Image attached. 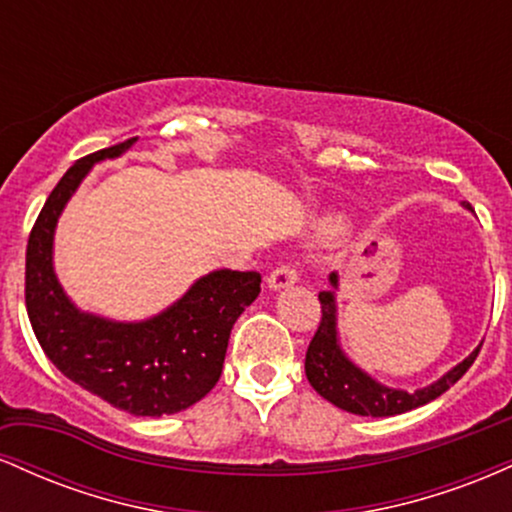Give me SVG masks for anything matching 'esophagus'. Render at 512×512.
I'll return each mask as SVG.
<instances>
[{
	"label": "esophagus",
	"instance_id": "esophagus-1",
	"mask_svg": "<svg viewBox=\"0 0 512 512\" xmlns=\"http://www.w3.org/2000/svg\"><path fill=\"white\" fill-rule=\"evenodd\" d=\"M298 281V272L289 264H281V267H276L272 274L267 276V289L269 291H281V289H289Z\"/></svg>",
	"mask_w": 512,
	"mask_h": 512
}]
</instances>
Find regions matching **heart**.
I'll use <instances>...</instances> for the list:
<instances>
[{
  "label": "heart",
  "instance_id": "obj_1",
  "mask_svg": "<svg viewBox=\"0 0 512 512\" xmlns=\"http://www.w3.org/2000/svg\"><path fill=\"white\" fill-rule=\"evenodd\" d=\"M325 228H327V231H334V223H327Z\"/></svg>",
  "mask_w": 512,
  "mask_h": 512
}]
</instances>
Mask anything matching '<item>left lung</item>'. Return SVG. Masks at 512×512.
<instances>
[{
	"mask_svg": "<svg viewBox=\"0 0 512 512\" xmlns=\"http://www.w3.org/2000/svg\"><path fill=\"white\" fill-rule=\"evenodd\" d=\"M464 209L472 211L469 204ZM332 289L320 291V305H322V320L317 327L313 342L308 346L305 354V375L308 383L315 387L320 397L332 402L334 407L349 411V414L358 416H395L411 411L416 407L433 402V399L450 390L457 380L467 373L477 358L481 344L472 351L462 363L450 368L448 373L440 375L436 383L419 387V390L407 392L397 390V387H387L383 383L368 375L366 370L358 368L349 356L344 354L342 344H339L337 332V291H339V274H330Z\"/></svg>",
	"mask_w": 512,
	"mask_h": 512,
	"instance_id": "obj_1",
	"label": "left lung"
}]
</instances>
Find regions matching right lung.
<instances>
[{
  "mask_svg": "<svg viewBox=\"0 0 512 512\" xmlns=\"http://www.w3.org/2000/svg\"><path fill=\"white\" fill-rule=\"evenodd\" d=\"M137 139L76 161L35 221L26 248L28 320L55 368L134 416L178 414L219 383L233 325L260 293L257 272L214 269L154 317L120 322L76 308L55 274V228L96 163Z\"/></svg>",
  "mask_w": 512,
  "mask_h": 512,
  "instance_id": "1",
  "label": "right lung"
}]
</instances>
